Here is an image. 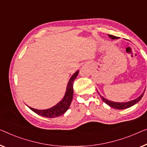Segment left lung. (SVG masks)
<instances>
[{"instance_id":"left-lung-1","label":"left lung","mask_w":147,"mask_h":147,"mask_svg":"<svg viewBox=\"0 0 147 147\" xmlns=\"http://www.w3.org/2000/svg\"><path fill=\"white\" fill-rule=\"evenodd\" d=\"M108 36H109V38L111 39H116L119 38L118 37H116V36H112V35H109V34H108ZM144 91H145V89H144L143 92L142 93V94L140 96H139V97H138L137 98H136V99L131 100V101H129V102H115L110 101V100H108L106 99V98L103 97L102 96L100 95V94L98 92V93L99 94V95H100V97H101L103 101L106 103V104H108V106L111 107V108H115V109H123L130 108V107L133 106V105L136 104L137 102H139L140 100H141L142 97L143 96Z\"/></svg>"}]
</instances>
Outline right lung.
<instances>
[{"label":"right lung","instance_id":"1","mask_svg":"<svg viewBox=\"0 0 147 147\" xmlns=\"http://www.w3.org/2000/svg\"><path fill=\"white\" fill-rule=\"evenodd\" d=\"M79 71H77L74 73L70 78L66 89V92L65 94L64 97L61 101L57 103L55 106L51 107V108L46 109H37L35 108H32L31 107L28 106L31 110L34 111L35 113H37L41 116L45 117L53 118L56 117L58 116L64 114L69 108L70 105L71 104L72 100L73 97V82L74 80L76 79V76H78Z\"/></svg>","mask_w":147,"mask_h":147}]
</instances>
